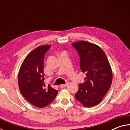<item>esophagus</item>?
Listing matches in <instances>:
<instances>
[{
    "label": "esophagus",
    "mask_w": 130,
    "mask_h": 130,
    "mask_svg": "<svg viewBox=\"0 0 130 130\" xmlns=\"http://www.w3.org/2000/svg\"><path fill=\"white\" fill-rule=\"evenodd\" d=\"M67 86V84H61L60 85V87L61 88H65Z\"/></svg>",
    "instance_id": "1"
}]
</instances>
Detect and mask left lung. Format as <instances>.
<instances>
[{
	"mask_svg": "<svg viewBox=\"0 0 130 130\" xmlns=\"http://www.w3.org/2000/svg\"><path fill=\"white\" fill-rule=\"evenodd\" d=\"M80 58V68L86 73L83 84L79 85L75 98L85 107L102 102L111 87L112 72L106 54L96 44L85 41L72 43Z\"/></svg>",
	"mask_w": 130,
	"mask_h": 130,
	"instance_id": "1",
	"label": "left lung"
}]
</instances>
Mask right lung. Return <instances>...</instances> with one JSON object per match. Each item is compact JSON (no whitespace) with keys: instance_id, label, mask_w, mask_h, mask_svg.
Returning <instances> with one entry per match:
<instances>
[{"instance_id":"add662e5","label":"right lung","mask_w":130,"mask_h":130,"mask_svg":"<svg viewBox=\"0 0 130 130\" xmlns=\"http://www.w3.org/2000/svg\"><path fill=\"white\" fill-rule=\"evenodd\" d=\"M50 47L42 45L32 50L23 60L18 73L21 94L31 104L41 108L50 104L58 92L44 83V57Z\"/></svg>"}]
</instances>
